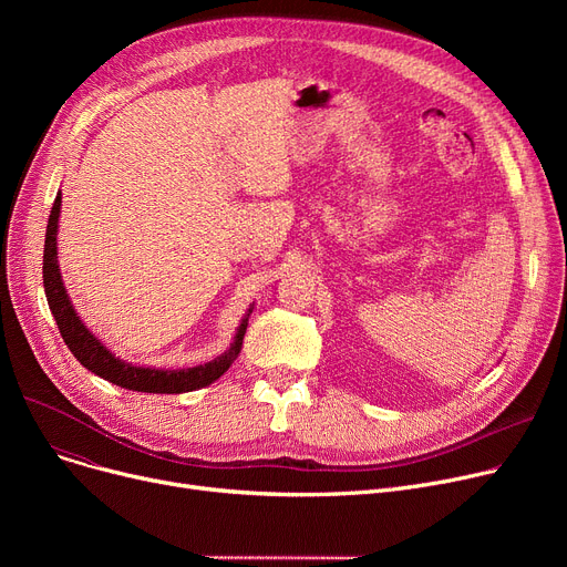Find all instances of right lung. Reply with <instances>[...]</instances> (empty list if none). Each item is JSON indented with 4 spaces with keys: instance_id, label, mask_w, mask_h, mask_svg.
<instances>
[{
    "instance_id": "add662e5",
    "label": "right lung",
    "mask_w": 567,
    "mask_h": 567,
    "mask_svg": "<svg viewBox=\"0 0 567 567\" xmlns=\"http://www.w3.org/2000/svg\"><path fill=\"white\" fill-rule=\"evenodd\" d=\"M59 214H62V193H56V197H54L52 212L48 218V229H45V248H43L45 299H48L50 312L59 326V333H62L66 347L89 372H94L101 379H105L114 385H122V389H128V391L176 395V393H190V391L204 389V385L214 383L229 370V365L236 361L238 351H241L244 336L248 329V317H250L255 303L248 308L241 323H238L229 349L225 353H220L218 359L208 361L204 365L178 368V370L135 365V363L118 359L114 351H110L92 331L86 329L84 321L75 312V308L71 303V296L64 287L62 271H59V259H56Z\"/></svg>"
}]
</instances>
